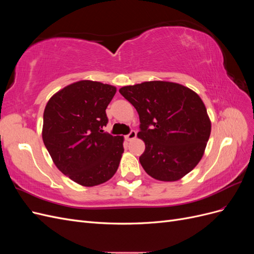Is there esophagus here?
I'll return each instance as SVG.
<instances>
[{
  "label": "esophagus",
  "instance_id": "obj_1",
  "mask_svg": "<svg viewBox=\"0 0 254 254\" xmlns=\"http://www.w3.org/2000/svg\"><path fill=\"white\" fill-rule=\"evenodd\" d=\"M136 136V132L134 131V130H131V131H130L125 137H126V140L127 141H131V140H133L134 137Z\"/></svg>",
  "mask_w": 254,
  "mask_h": 254
}]
</instances>
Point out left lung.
I'll return each mask as SVG.
<instances>
[{
    "label": "left lung",
    "mask_w": 254,
    "mask_h": 254,
    "mask_svg": "<svg viewBox=\"0 0 254 254\" xmlns=\"http://www.w3.org/2000/svg\"><path fill=\"white\" fill-rule=\"evenodd\" d=\"M139 113L145 143L140 163L160 181H176L202 158L211 133L205 106L194 91L179 83L146 81L120 89Z\"/></svg>",
    "instance_id": "1"
}]
</instances>
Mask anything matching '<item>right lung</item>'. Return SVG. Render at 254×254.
Instances as JSON below:
<instances>
[{
    "label": "right lung",
    "instance_id": "right-lung-1",
    "mask_svg": "<svg viewBox=\"0 0 254 254\" xmlns=\"http://www.w3.org/2000/svg\"><path fill=\"white\" fill-rule=\"evenodd\" d=\"M115 92L110 84L81 80L57 92L44 109L45 147L58 170L83 187L108 181L124 152V137L103 130Z\"/></svg>",
    "mask_w": 254,
    "mask_h": 254
}]
</instances>
